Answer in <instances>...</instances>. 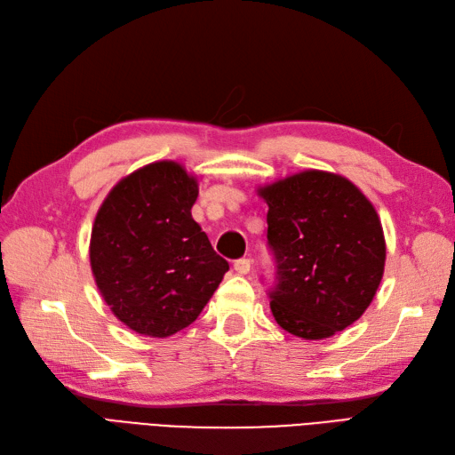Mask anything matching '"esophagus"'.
Instances as JSON below:
<instances>
[{
	"instance_id": "1",
	"label": "esophagus",
	"mask_w": 455,
	"mask_h": 455,
	"mask_svg": "<svg viewBox=\"0 0 455 455\" xmlns=\"http://www.w3.org/2000/svg\"><path fill=\"white\" fill-rule=\"evenodd\" d=\"M251 267H252V261L249 258H239L233 261V269H235L239 275H246L251 271Z\"/></svg>"
}]
</instances>
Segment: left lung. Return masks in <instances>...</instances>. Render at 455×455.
Wrapping results in <instances>:
<instances>
[{"instance_id":"left-lung-1","label":"left lung","mask_w":455,"mask_h":455,"mask_svg":"<svg viewBox=\"0 0 455 455\" xmlns=\"http://www.w3.org/2000/svg\"><path fill=\"white\" fill-rule=\"evenodd\" d=\"M275 258L269 306L286 332L323 339L353 324L383 277L378 212L347 178L304 171L258 189Z\"/></svg>"}]
</instances>
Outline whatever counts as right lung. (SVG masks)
<instances>
[{
    "instance_id": "1",
    "label": "right lung",
    "mask_w": 455,
    "mask_h": 455,
    "mask_svg": "<svg viewBox=\"0 0 455 455\" xmlns=\"http://www.w3.org/2000/svg\"><path fill=\"white\" fill-rule=\"evenodd\" d=\"M199 196L182 164L157 161L123 178L96 212L91 269L117 319L167 338L194 323L229 264L191 218Z\"/></svg>"
}]
</instances>
